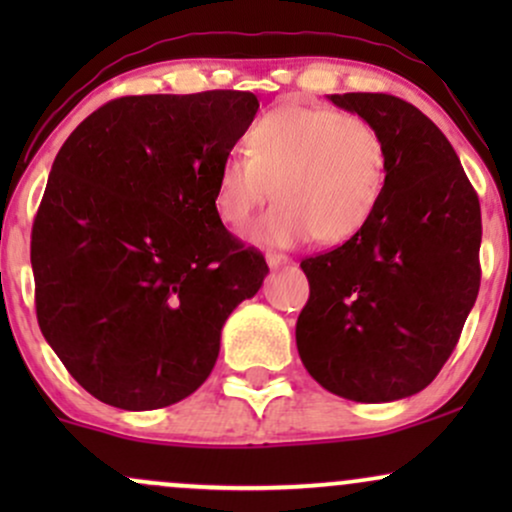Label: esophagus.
Listing matches in <instances>:
<instances>
[{"instance_id": "obj_1", "label": "esophagus", "mask_w": 512, "mask_h": 512, "mask_svg": "<svg viewBox=\"0 0 512 512\" xmlns=\"http://www.w3.org/2000/svg\"><path fill=\"white\" fill-rule=\"evenodd\" d=\"M267 264L269 269H279V267H286V264H291V260L286 255H276V252H272V255H267Z\"/></svg>"}]
</instances>
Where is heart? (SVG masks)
<instances>
[{
  "label": "heart",
  "instance_id": "obj_1",
  "mask_svg": "<svg viewBox=\"0 0 512 512\" xmlns=\"http://www.w3.org/2000/svg\"><path fill=\"white\" fill-rule=\"evenodd\" d=\"M387 151L370 122L320 105L286 103L248 134V156L231 154L216 173L214 209L238 228L279 197L250 238L291 248L313 238L339 245L363 231L385 190Z\"/></svg>",
  "mask_w": 512,
  "mask_h": 512
}]
</instances>
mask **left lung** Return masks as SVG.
<instances>
[{
    "instance_id": "obj_1",
    "label": "left lung",
    "mask_w": 512,
    "mask_h": 512,
    "mask_svg": "<svg viewBox=\"0 0 512 512\" xmlns=\"http://www.w3.org/2000/svg\"><path fill=\"white\" fill-rule=\"evenodd\" d=\"M387 151L385 190L363 231L301 269L296 322L305 370L332 395L380 404L440 373L479 293L481 209L445 134L387 93H332Z\"/></svg>"
}]
</instances>
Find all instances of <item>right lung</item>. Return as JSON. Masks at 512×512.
<instances>
[{"mask_svg":"<svg viewBox=\"0 0 512 512\" xmlns=\"http://www.w3.org/2000/svg\"><path fill=\"white\" fill-rule=\"evenodd\" d=\"M250 91L125 96L69 134L33 223L35 313L72 378L110 407L161 409L209 378L228 315L267 262L214 209Z\"/></svg>","mask_w":512,"mask_h":512,"instance_id":"obj_1","label":"right lung"}]
</instances>
